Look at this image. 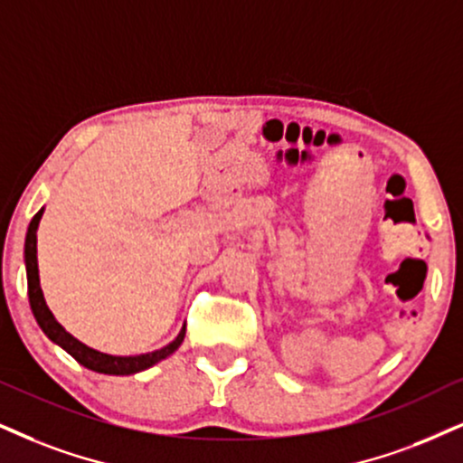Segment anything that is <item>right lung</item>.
Returning a JSON list of instances; mask_svg holds the SVG:
<instances>
[{
	"label": "right lung",
	"instance_id": "add662e5",
	"mask_svg": "<svg viewBox=\"0 0 463 463\" xmlns=\"http://www.w3.org/2000/svg\"><path fill=\"white\" fill-rule=\"evenodd\" d=\"M43 210H38L36 216H33L30 227H27V236H25V270H27V294H30V307L33 317H36L38 326L43 328V333L49 336L53 344L71 354L77 363H81L83 367L96 371V373H107V375H133L139 373V371H146L154 367L156 363H161L163 358H167L178 350L182 341H184L186 335V324L182 326V330L171 341L169 345L161 347L156 352H147V354H137V356H113V354H105L94 350V347L81 344L79 339H74L71 333H66V328L61 326L60 322L53 317V313L44 302V294L40 289V277H38V258H36V232H38V222L43 219Z\"/></svg>",
	"mask_w": 463,
	"mask_h": 463
}]
</instances>
